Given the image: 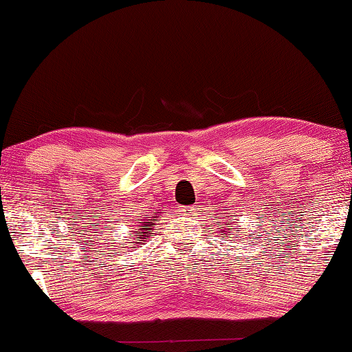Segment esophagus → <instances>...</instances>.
<instances>
[{
	"label": "esophagus",
	"instance_id": "obj_1",
	"mask_svg": "<svg viewBox=\"0 0 352 352\" xmlns=\"http://www.w3.org/2000/svg\"><path fill=\"white\" fill-rule=\"evenodd\" d=\"M194 210H196V207H194V206H186V207H183L182 212H185L188 214V213H192Z\"/></svg>",
	"mask_w": 352,
	"mask_h": 352
}]
</instances>
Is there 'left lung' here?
Here are the masks:
<instances>
[{"mask_svg":"<svg viewBox=\"0 0 352 352\" xmlns=\"http://www.w3.org/2000/svg\"><path fill=\"white\" fill-rule=\"evenodd\" d=\"M228 228H229V229H230V226H228Z\"/></svg>","mask_w":352,"mask_h":352,"instance_id":"1","label":"left lung"}]
</instances>
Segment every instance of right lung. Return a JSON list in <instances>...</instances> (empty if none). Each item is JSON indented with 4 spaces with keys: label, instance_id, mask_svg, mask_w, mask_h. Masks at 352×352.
<instances>
[{
    "label": "right lung",
    "instance_id": "1",
    "mask_svg": "<svg viewBox=\"0 0 352 352\" xmlns=\"http://www.w3.org/2000/svg\"><path fill=\"white\" fill-rule=\"evenodd\" d=\"M146 218H150V217H145V219L142 221V224H140V229H138L135 230V234H139V235H145L144 230H146L147 232H151V228L155 226V223L153 221H156V219H146Z\"/></svg>",
    "mask_w": 352,
    "mask_h": 352
}]
</instances>
